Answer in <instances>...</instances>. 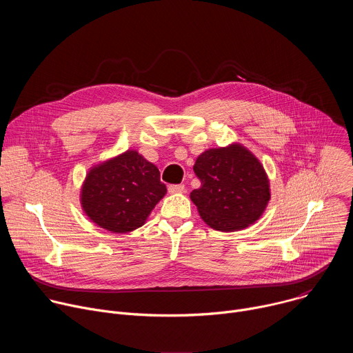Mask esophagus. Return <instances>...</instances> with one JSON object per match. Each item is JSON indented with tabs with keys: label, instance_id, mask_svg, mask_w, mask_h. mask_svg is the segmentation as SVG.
<instances>
[{
	"label": "esophagus",
	"instance_id": "1",
	"mask_svg": "<svg viewBox=\"0 0 353 353\" xmlns=\"http://www.w3.org/2000/svg\"><path fill=\"white\" fill-rule=\"evenodd\" d=\"M169 192L170 194L184 192V185L183 184H172V185H169Z\"/></svg>",
	"mask_w": 353,
	"mask_h": 353
}]
</instances>
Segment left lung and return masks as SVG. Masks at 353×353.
Wrapping results in <instances>:
<instances>
[{
  "mask_svg": "<svg viewBox=\"0 0 353 353\" xmlns=\"http://www.w3.org/2000/svg\"><path fill=\"white\" fill-rule=\"evenodd\" d=\"M201 187L190 198L210 228L236 232L256 223L271 199L270 179L259 158L239 142L207 149L194 165Z\"/></svg>",
  "mask_w": 353,
  "mask_h": 353,
  "instance_id": "obj_1",
  "label": "left lung"
}]
</instances>
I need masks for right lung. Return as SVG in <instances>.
<instances>
[{"mask_svg": "<svg viewBox=\"0 0 353 353\" xmlns=\"http://www.w3.org/2000/svg\"><path fill=\"white\" fill-rule=\"evenodd\" d=\"M166 191L159 169L138 150L128 149L89 169L79 201L96 226L112 233H128L146 222Z\"/></svg>", "mask_w": 353, "mask_h": 353, "instance_id": "add662e5", "label": "right lung"}]
</instances>
